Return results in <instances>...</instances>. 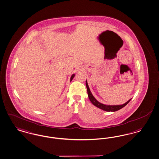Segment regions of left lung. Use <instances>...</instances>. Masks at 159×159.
Returning <instances> with one entry per match:
<instances>
[{
  "mask_svg": "<svg viewBox=\"0 0 159 159\" xmlns=\"http://www.w3.org/2000/svg\"><path fill=\"white\" fill-rule=\"evenodd\" d=\"M86 88H87L88 97L89 98V100H90V102H92V103L94 106H95L96 107H98V108L100 109L104 110V111H117L119 110L122 109L123 107H124L131 100V99H130V100H129L125 103L123 104H120V105H110V104H103V103L99 102V101H98L96 99V98L93 96L92 93L90 90V88L89 87L87 80L86 81Z\"/></svg>",
  "mask_w": 159,
  "mask_h": 159,
  "instance_id": "obj_1",
  "label": "left lung"
}]
</instances>
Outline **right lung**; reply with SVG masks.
I'll list each match as a JSON object with an SVG mask.
<instances>
[{"mask_svg":"<svg viewBox=\"0 0 159 159\" xmlns=\"http://www.w3.org/2000/svg\"><path fill=\"white\" fill-rule=\"evenodd\" d=\"M75 76V74H73V75H71V77H70V82H71V80H73V79L74 78Z\"/></svg>","mask_w":159,"mask_h":159,"instance_id":"add662e5","label":"right lung"}]
</instances>
